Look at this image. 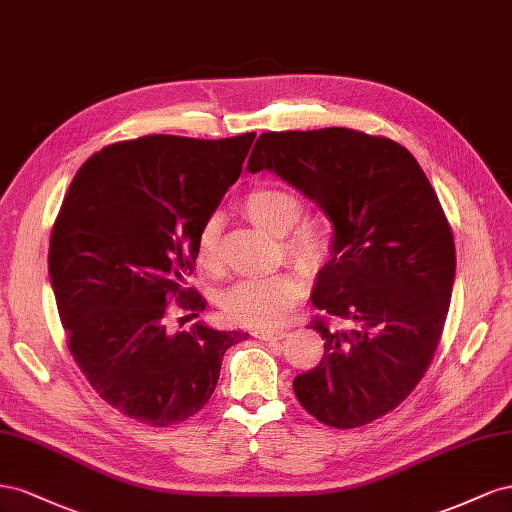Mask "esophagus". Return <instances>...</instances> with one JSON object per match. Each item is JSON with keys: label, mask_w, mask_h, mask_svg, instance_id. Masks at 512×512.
<instances>
[{"label": "esophagus", "mask_w": 512, "mask_h": 512, "mask_svg": "<svg viewBox=\"0 0 512 512\" xmlns=\"http://www.w3.org/2000/svg\"><path fill=\"white\" fill-rule=\"evenodd\" d=\"M253 337L259 341H281L285 339V330H255Z\"/></svg>", "instance_id": "1"}]
</instances>
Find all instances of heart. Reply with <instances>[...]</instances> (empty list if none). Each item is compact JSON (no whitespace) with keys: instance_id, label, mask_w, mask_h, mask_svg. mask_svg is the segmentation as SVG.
<instances>
[{"instance_id":"1","label":"heart","mask_w":512,"mask_h":512,"mask_svg":"<svg viewBox=\"0 0 512 512\" xmlns=\"http://www.w3.org/2000/svg\"><path fill=\"white\" fill-rule=\"evenodd\" d=\"M242 208L255 225L274 236H283V251L304 270L317 272L330 261L334 251L332 227L319 216L300 218L304 203L298 193L279 184H264L244 195ZM218 242L221 221L218 216H210L197 233V257L203 268H218ZM304 291V274L289 268L236 283L223 294L221 306L223 313L240 326L276 328L287 319Z\"/></svg>"}]
</instances>
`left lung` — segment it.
Here are the masks:
<instances>
[{
  "label": "left lung",
  "instance_id": "left-lung-1",
  "mask_svg": "<svg viewBox=\"0 0 512 512\" xmlns=\"http://www.w3.org/2000/svg\"><path fill=\"white\" fill-rule=\"evenodd\" d=\"M246 167L281 175L334 225L311 296L324 358L294 392L328 427L369 425L410 397L442 339L457 266L442 203L403 145L352 128L264 133Z\"/></svg>",
  "mask_w": 512,
  "mask_h": 512
}]
</instances>
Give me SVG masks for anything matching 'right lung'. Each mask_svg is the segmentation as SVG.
Masks as SVG:
<instances>
[{"label": "right lung", "mask_w": 512, "mask_h": 512, "mask_svg": "<svg viewBox=\"0 0 512 512\" xmlns=\"http://www.w3.org/2000/svg\"><path fill=\"white\" fill-rule=\"evenodd\" d=\"M255 133L227 139L148 135L92 154L55 218L49 274L68 349L100 399L150 427L208 403L240 330L195 324L171 334V302L206 309L184 287L197 233L240 178Z\"/></svg>", "instance_id": "1"}]
</instances>
